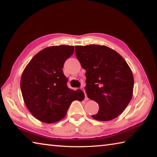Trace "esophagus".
<instances>
[{"instance_id":"obj_1","label":"esophagus","mask_w":157,"mask_h":157,"mask_svg":"<svg viewBox=\"0 0 157 157\" xmlns=\"http://www.w3.org/2000/svg\"><path fill=\"white\" fill-rule=\"evenodd\" d=\"M81 89L84 91V95H85V99H86V100H88V98H87V95H86V93H85V90H84V87L82 86V87H81Z\"/></svg>"}]
</instances>
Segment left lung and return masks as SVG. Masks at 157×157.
<instances>
[{"instance_id": "1", "label": "left lung", "mask_w": 157, "mask_h": 157, "mask_svg": "<svg viewBox=\"0 0 157 157\" xmlns=\"http://www.w3.org/2000/svg\"><path fill=\"white\" fill-rule=\"evenodd\" d=\"M75 56L86 71L85 86L88 98L98 104L92 117L110 121L120 115L132 97L134 78L123 57L104 45L75 46Z\"/></svg>"}]
</instances>
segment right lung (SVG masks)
I'll list each match as a JSON object with an SVG mask.
<instances>
[{
  "label": "right lung",
  "mask_w": 157,
  "mask_h": 157,
  "mask_svg": "<svg viewBox=\"0 0 157 157\" xmlns=\"http://www.w3.org/2000/svg\"><path fill=\"white\" fill-rule=\"evenodd\" d=\"M74 47L45 48L31 59L22 74L21 88L25 104L34 117L47 124L63 119L74 100L84 99L83 91L67 86L62 68Z\"/></svg>",
  "instance_id": "1"
}]
</instances>
